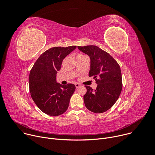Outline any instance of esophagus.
<instances>
[{
    "label": "esophagus",
    "mask_w": 155,
    "mask_h": 155,
    "mask_svg": "<svg viewBox=\"0 0 155 155\" xmlns=\"http://www.w3.org/2000/svg\"><path fill=\"white\" fill-rule=\"evenodd\" d=\"M75 85L76 88H78V87H79L81 86V84H79V83H75Z\"/></svg>",
    "instance_id": "esophagus-1"
}]
</instances>
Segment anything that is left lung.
Returning <instances> with one entry per match:
<instances>
[{"label":"left lung","instance_id":"obj_1","mask_svg":"<svg viewBox=\"0 0 155 155\" xmlns=\"http://www.w3.org/2000/svg\"><path fill=\"white\" fill-rule=\"evenodd\" d=\"M78 48L90 57L89 77H93L97 84L95 90L85 86L87 91L83 96L84 105L92 112H105L117 102L122 90L120 65L108 53L97 46L78 47Z\"/></svg>","mask_w":155,"mask_h":155}]
</instances>
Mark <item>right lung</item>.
<instances>
[{
  "label": "right lung",
  "mask_w": 155,
  "mask_h": 155,
  "mask_svg": "<svg viewBox=\"0 0 155 155\" xmlns=\"http://www.w3.org/2000/svg\"><path fill=\"white\" fill-rule=\"evenodd\" d=\"M77 48L53 47L42 53L37 59L29 78L31 96L36 105L48 115L56 117L68 110L75 86L62 85L56 81L63 59Z\"/></svg>",
  "instance_id": "1"
}]
</instances>
